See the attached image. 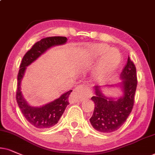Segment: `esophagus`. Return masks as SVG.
I'll list each match as a JSON object with an SVG mask.
<instances>
[{"mask_svg":"<svg viewBox=\"0 0 155 155\" xmlns=\"http://www.w3.org/2000/svg\"><path fill=\"white\" fill-rule=\"evenodd\" d=\"M92 96V91L88 86L82 85L78 86L74 90L73 93L70 95L69 100L71 102H77L79 101L83 100L84 97L90 98Z\"/></svg>","mask_w":155,"mask_h":155,"instance_id":"esophagus-1","label":"esophagus"}]
</instances>
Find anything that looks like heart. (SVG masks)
<instances>
[{
	"instance_id": "heart-1",
	"label": "heart",
	"mask_w": 155,
	"mask_h": 155,
	"mask_svg": "<svg viewBox=\"0 0 155 155\" xmlns=\"http://www.w3.org/2000/svg\"><path fill=\"white\" fill-rule=\"evenodd\" d=\"M90 51L95 58L101 57L97 68L98 77L101 79L110 77L121 63V55L119 51L117 48H110L108 45L103 44L94 45Z\"/></svg>"
}]
</instances>
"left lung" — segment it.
<instances>
[{
    "mask_svg": "<svg viewBox=\"0 0 155 155\" xmlns=\"http://www.w3.org/2000/svg\"><path fill=\"white\" fill-rule=\"evenodd\" d=\"M136 67L128 57L127 63L121 71L122 79L117 85L122 89L123 96L117 99L105 97L99 86L95 87V96L91 97L95 107L89 119L96 130L111 133L119 130L130 116L134 103V95L137 86ZM107 85L106 87H113Z\"/></svg>",
    "mask_w": 155,
    "mask_h": 155,
    "instance_id": "8db88e82",
    "label": "left lung"
}]
</instances>
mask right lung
I'll list each match as a JSON object with an SVG mask.
<instances>
[{"mask_svg":"<svg viewBox=\"0 0 155 155\" xmlns=\"http://www.w3.org/2000/svg\"><path fill=\"white\" fill-rule=\"evenodd\" d=\"M67 38L64 36H52L42 38L36 42L23 57L18 74V88L16 101L21 112L30 124L38 129L50 128L57 124L61 117L68 104V97L72 91L70 90L59 98L40 107H31L23 97L21 91V83L26 66L36 60L41 55L51 47L66 44Z\"/></svg>","mask_w":155,"mask_h":155,"instance_id":"right-lung-1","label":"right lung"}]
</instances>
